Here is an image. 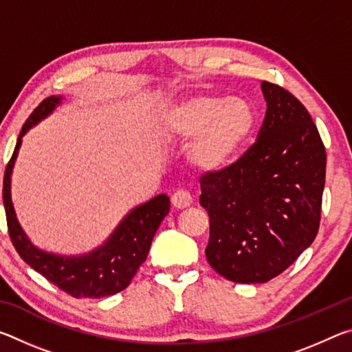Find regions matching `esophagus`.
Listing matches in <instances>:
<instances>
[{"instance_id": "esophagus-1", "label": "esophagus", "mask_w": 352, "mask_h": 352, "mask_svg": "<svg viewBox=\"0 0 352 352\" xmlns=\"http://www.w3.org/2000/svg\"><path fill=\"white\" fill-rule=\"evenodd\" d=\"M190 204H192V195H190L189 190L178 189L177 192H174V195H172V205L178 208V210L188 208Z\"/></svg>"}]
</instances>
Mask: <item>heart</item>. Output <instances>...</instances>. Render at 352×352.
Masks as SVG:
<instances>
[{
  "instance_id": "1",
  "label": "heart",
  "mask_w": 352,
  "mask_h": 352,
  "mask_svg": "<svg viewBox=\"0 0 352 352\" xmlns=\"http://www.w3.org/2000/svg\"><path fill=\"white\" fill-rule=\"evenodd\" d=\"M256 126L253 105L245 98L194 94L166 113L164 130L172 138H192L188 160L201 170L228 166L252 136Z\"/></svg>"
}]
</instances>
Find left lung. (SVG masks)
Masks as SVG:
<instances>
[{"label": "left lung", "mask_w": 352, "mask_h": 352, "mask_svg": "<svg viewBox=\"0 0 352 352\" xmlns=\"http://www.w3.org/2000/svg\"><path fill=\"white\" fill-rule=\"evenodd\" d=\"M261 88L267 111L258 140L236 163L200 178L206 259L241 284L270 281L314 242L326 177V151L306 107L275 83Z\"/></svg>", "instance_id": "8db88e82"}]
</instances>
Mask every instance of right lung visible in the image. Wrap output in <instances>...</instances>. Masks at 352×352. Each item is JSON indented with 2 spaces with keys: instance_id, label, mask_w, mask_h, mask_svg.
Masks as SVG:
<instances>
[{
  "instance_id": "right-lung-1",
  "label": "right lung",
  "mask_w": 352,
  "mask_h": 352,
  "mask_svg": "<svg viewBox=\"0 0 352 352\" xmlns=\"http://www.w3.org/2000/svg\"><path fill=\"white\" fill-rule=\"evenodd\" d=\"M60 102L62 96L46 98L31 113L16 140L10 162L6 166L3 201L9 236L21 259L68 295L74 298L110 296L126 289L146 261L153 236L170 210V200L166 194H160L147 204L135 208L122 219L104 245L87 254L60 256L46 253L32 245L15 216L10 199V175L23 136Z\"/></svg>"
}]
</instances>
